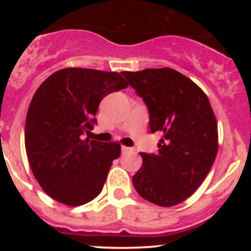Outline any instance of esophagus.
<instances>
[{
    "label": "esophagus",
    "mask_w": 251,
    "mask_h": 251,
    "mask_svg": "<svg viewBox=\"0 0 251 251\" xmlns=\"http://www.w3.org/2000/svg\"><path fill=\"white\" fill-rule=\"evenodd\" d=\"M132 151L131 148H127V146H122V153H127V152Z\"/></svg>",
    "instance_id": "1"
}]
</instances>
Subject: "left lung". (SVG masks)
<instances>
[{
	"mask_svg": "<svg viewBox=\"0 0 251 251\" xmlns=\"http://www.w3.org/2000/svg\"><path fill=\"white\" fill-rule=\"evenodd\" d=\"M122 74L145 102L152 133H163L157 154L140 153L134 189L159 206L177 205L200 188L217 154V123L208 97L171 68Z\"/></svg>",
	"mask_w": 251,
	"mask_h": 251,
	"instance_id": "8db88e82",
	"label": "left lung"
}]
</instances>
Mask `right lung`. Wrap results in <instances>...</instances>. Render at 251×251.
I'll return each instance as SVG.
<instances>
[{
	"label": "right lung",
	"mask_w": 251,
	"mask_h": 251,
	"mask_svg": "<svg viewBox=\"0 0 251 251\" xmlns=\"http://www.w3.org/2000/svg\"><path fill=\"white\" fill-rule=\"evenodd\" d=\"M117 72L63 68L43 81L25 118V144L34 177L53 200L70 206L101 192L120 145L91 140L99 103L127 87Z\"/></svg>",
	"instance_id": "right-lung-1"
}]
</instances>
